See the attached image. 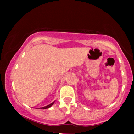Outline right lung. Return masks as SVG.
Wrapping results in <instances>:
<instances>
[{
	"label": "right lung",
	"instance_id": "1",
	"mask_svg": "<svg viewBox=\"0 0 134 134\" xmlns=\"http://www.w3.org/2000/svg\"><path fill=\"white\" fill-rule=\"evenodd\" d=\"M55 101H54L53 102H52V103L50 104H49V105H46V106H44V107H43L38 108V109H48V108L51 107V106H52V105H53V104H54V103L55 102Z\"/></svg>",
	"mask_w": 134,
	"mask_h": 134
}]
</instances>
